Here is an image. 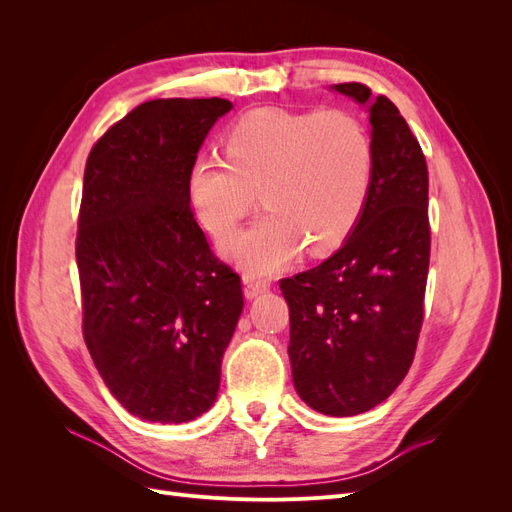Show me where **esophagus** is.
<instances>
[{"mask_svg": "<svg viewBox=\"0 0 512 512\" xmlns=\"http://www.w3.org/2000/svg\"><path fill=\"white\" fill-rule=\"evenodd\" d=\"M269 286H271V282L269 280H262V277H256L252 273H245L243 275V292H245L247 299L258 297V294L265 292Z\"/></svg>", "mask_w": 512, "mask_h": 512, "instance_id": "34e87169", "label": "esophagus"}]
</instances>
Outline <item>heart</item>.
Segmentation results:
<instances>
[{"label":"heart","mask_w":512,"mask_h":512,"mask_svg":"<svg viewBox=\"0 0 512 512\" xmlns=\"http://www.w3.org/2000/svg\"><path fill=\"white\" fill-rule=\"evenodd\" d=\"M222 156H198L185 177L196 222L224 239L250 213L258 190L267 213L224 243L254 273L344 245L359 226L376 181V145L346 111L254 108L224 134Z\"/></svg>","instance_id":"obj_1"}]
</instances>
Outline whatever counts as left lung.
I'll use <instances>...</instances> for the list:
<instances>
[{
	"label": "left lung",
	"instance_id": "1",
	"mask_svg": "<svg viewBox=\"0 0 512 512\" xmlns=\"http://www.w3.org/2000/svg\"><path fill=\"white\" fill-rule=\"evenodd\" d=\"M335 91L369 104L376 181L359 226L318 267L280 282L290 307L292 382L309 408L354 416L382 404L412 365L429 271V175L397 106L363 83Z\"/></svg>",
	"mask_w": 512,
	"mask_h": 512
}]
</instances>
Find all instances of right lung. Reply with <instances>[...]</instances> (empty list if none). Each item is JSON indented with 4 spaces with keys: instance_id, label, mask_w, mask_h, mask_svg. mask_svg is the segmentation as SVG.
Returning a JSON list of instances; mask_svg holds the SVG:
<instances>
[{
    "instance_id": "1",
    "label": "right lung",
    "mask_w": 512,
    "mask_h": 512,
    "mask_svg": "<svg viewBox=\"0 0 512 512\" xmlns=\"http://www.w3.org/2000/svg\"><path fill=\"white\" fill-rule=\"evenodd\" d=\"M224 98L136 106L91 147L76 232L83 337L108 391L151 423H188L220 389L241 277L211 252L185 177Z\"/></svg>"
}]
</instances>
